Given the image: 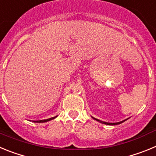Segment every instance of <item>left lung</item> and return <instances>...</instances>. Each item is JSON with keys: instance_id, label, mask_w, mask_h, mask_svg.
I'll return each mask as SVG.
<instances>
[{"instance_id": "left-lung-1", "label": "left lung", "mask_w": 156, "mask_h": 156, "mask_svg": "<svg viewBox=\"0 0 156 156\" xmlns=\"http://www.w3.org/2000/svg\"><path fill=\"white\" fill-rule=\"evenodd\" d=\"M92 118H93L94 119H95V120L98 121V122H101V123H104V124H106V125H118V124H120V123H122V122H123L124 121L126 120V119H125V120H122V121H121V122H104V121H101L98 119H95V118H94V117H92Z\"/></svg>"}]
</instances>
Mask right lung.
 I'll list each match as a JSON object with an SVG mask.
<instances>
[{
  "label": "right lung",
  "instance_id": "obj_1",
  "mask_svg": "<svg viewBox=\"0 0 156 156\" xmlns=\"http://www.w3.org/2000/svg\"><path fill=\"white\" fill-rule=\"evenodd\" d=\"M57 116H55V117H52V118H50V119H42V120H36V121H33L34 122H48V121H50L54 119L55 118H56Z\"/></svg>",
  "mask_w": 156,
  "mask_h": 156
}]
</instances>
